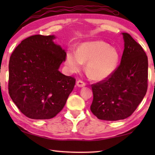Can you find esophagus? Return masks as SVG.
<instances>
[{"label":"esophagus","instance_id":"obj_1","mask_svg":"<svg viewBox=\"0 0 155 155\" xmlns=\"http://www.w3.org/2000/svg\"><path fill=\"white\" fill-rule=\"evenodd\" d=\"M85 85H86L85 83H84L82 81L79 80L77 82V85L79 87H84V86H85Z\"/></svg>","mask_w":155,"mask_h":155}]
</instances>
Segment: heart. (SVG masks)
I'll return each mask as SVG.
<instances>
[{
  "label": "heart",
  "mask_w": 155,
  "mask_h": 155,
  "mask_svg": "<svg viewBox=\"0 0 155 155\" xmlns=\"http://www.w3.org/2000/svg\"><path fill=\"white\" fill-rule=\"evenodd\" d=\"M84 62H87V71L94 80H104L118 67L120 53L116 48L103 41L83 43L78 51H68L65 64L70 72L80 71Z\"/></svg>",
  "instance_id": "obj_1"
}]
</instances>
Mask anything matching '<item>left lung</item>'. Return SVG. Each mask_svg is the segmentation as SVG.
Instances as JSON below:
<instances>
[{"label":"left lung","instance_id":"1","mask_svg":"<svg viewBox=\"0 0 155 155\" xmlns=\"http://www.w3.org/2000/svg\"><path fill=\"white\" fill-rule=\"evenodd\" d=\"M124 49L121 62L111 77L91 85L90 109L100 120L127 118L135 111L148 89V57L129 34L122 33Z\"/></svg>","mask_w":155,"mask_h":155}]
</instances>
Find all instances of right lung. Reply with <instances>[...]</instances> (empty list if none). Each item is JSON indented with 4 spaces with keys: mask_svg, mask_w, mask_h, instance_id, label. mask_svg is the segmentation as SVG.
I'll return each instance as SVG.
<instances>
[{
    "mask_svg": "<svg viewBox=\"0 0 155 155\" xmlns=\"http://www.w3.org/2000/svg\"><path fill=\"white\" fill-rule=\"evenodd\" d=\"M54 35L22 40L9 59V96L20 111L35 120L51 119L65 106L76 79L59 71L66 52Z\"/></svg>",
    "mask_w": 155,
    "mask_h": 155,
    "instance_id": "obj_1",
    "label": "right lung"
}]
</instances>
